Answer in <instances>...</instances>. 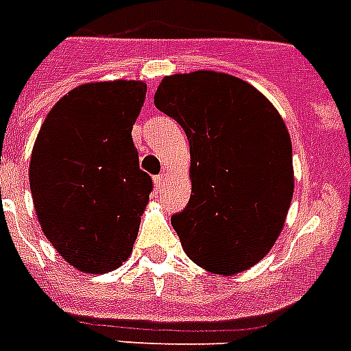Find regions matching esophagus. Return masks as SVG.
I'll return each instance as SVG.
<instances>
[{
    "label": "esophagus",
    "mask_w": 351,
    "mask_h": 351,
    "mask_svg": "<svg viewBox=\"0 0 351 351\" xmlns=\"http://www.w3.org/2000/svg\"><path fill=\"white\" fill-rule=\"evenodd\" d=\"M155 189L157 191H162L164 189V184H166V178H164V176L162 175H158V176H155Z\"/></svg>",
    "instance_id": "obj_1"
}]
</instances>
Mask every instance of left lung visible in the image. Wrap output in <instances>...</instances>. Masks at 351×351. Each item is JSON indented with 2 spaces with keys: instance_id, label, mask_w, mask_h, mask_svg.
Wrapping results in <instances>:
<instances>
[{
  "instance_id": "obj_1",
  "label": "left lung",
  "mask_w": 351,
  "mask_h": 351,
  "mask_svg": "<svg viewBox=\"0 0 351 351\" xmlns=\"http://www.w3.org/2000/svg\"><path fill=\"white\" fill-rule=\"evenodd\" d=\"M155 107L189 139L191 198L171 217L187 257L217 275L255 266L293 199V146L280 114L248 82L216 71L166 76Z\"/></svg>"
}]
</instances>
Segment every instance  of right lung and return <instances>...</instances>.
<instances>
[{"mask_svg":"<svg viewBox=\"0 0 351 351\" xmlns=\"http://www.w3.org/2000/svg\"><path fill=\"white\" fill-rule=\"evenodd\" d=\"M144 82H98L67 93L44 119L30 189L44 235L85 273L119 267L132 253L153 189L132 128Z\"/></svg>","mask_w":351,"mask_h":351,"instance_id":"1","label":"right lung"}]
</instances>
